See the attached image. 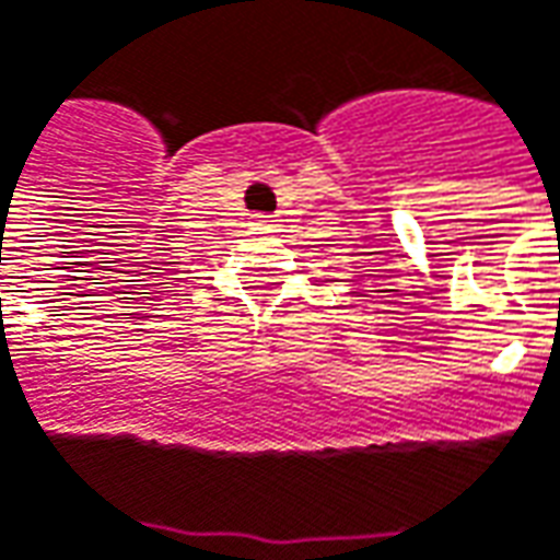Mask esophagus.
<instances>
[{
  "mask_svg": "<svg viewBox=\"0 0 560 560\" xmlns=\"http://www.w3.org/2000/svg\"><path fill=\"white\" fill-rule=\"evenodd\" d=\"M257 220H260L264 226H276V220H272V217H269V214H260V217H257Z\"/></svg>",
  "mask_w": 560,
  "mask_h": 560,
  "instance_id": "obj_1",
  "label": "esophagus"
}]
</instances>
